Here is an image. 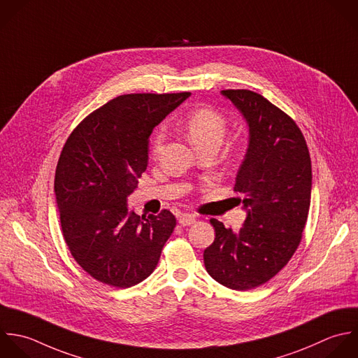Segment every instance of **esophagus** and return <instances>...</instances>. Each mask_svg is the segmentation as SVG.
<instances>
[{"label": "esophagus", "instance_id": "1", "mask_svg": "<svg viewBox=\"0 0 358 358\" xmlns=\"http://www.w3.org/2000/svg\"><path fill=\"white\" fill-rule=\"evenodd\" d=\"M178 223L181 226H191V224L195 223V216L189 215V213H181L178 216Z\"/></svg>", "mask_w": 358, "mask_h": 358}]
</instances>
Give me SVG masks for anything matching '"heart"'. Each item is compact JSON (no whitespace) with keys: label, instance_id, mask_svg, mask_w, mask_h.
I'll return each instance as SVG.
<instances>
[{"label":"heart","instance_id":"obj_1","mask_svg":"<svg viewBox=\"0 0 358 358\" xmlns=\"http://www.w3.org/2000/svg\"><path fill=\"white\" fill-rule=\"evenodd\" d=\"M185 129L191 143L198 149L203 146L219 148L227 129V122L223 114L212 107H199L194 110L187 121ZM164 129L160 128L155 132L152 138V153L157 155L164 141Z\"/></svg>","mask_w":358,"mask_h":358}]
</instances>
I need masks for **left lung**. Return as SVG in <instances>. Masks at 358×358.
Instances as JSON below:
<instances>
[{
  "label": "left lung",
  "mask_w": 358,
  "mask_h": 358,
  "mask_svg": "<svg viewBox=\"0 0 358 358\" xmlns=\"http://www.w3.org/2000/svg\"><path fill=\"white\" fill-rule=\"evenodd\" d=\"M248 127L234 192L247 212L238 231L212 219L215 241L203 251L208 273L233 290L271 280L296 252L311 203V159L297 124L264 96L222 90Z\"/></svg>",
  "instance_id": "1"
}]
</instances>
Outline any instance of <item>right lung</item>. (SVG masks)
<instances>
[{"label":"right lung","mask_w":358,"mask_h":358,"mask_svg":"<svg viewBox=\"0 0 358 358\" xmlns=\"http://www.w3.org/2000/svg\"><path fill=\"white\" fill-rule=\"evenodd\" d=\"M191 93L122 94L69 135L54 180L65 243L96 280L127 289L156 268L176 227L171 212L139 216L128 196L148 167L149 136Z\"/></svg>","instance_id":"obj_1"}]
</instances>
